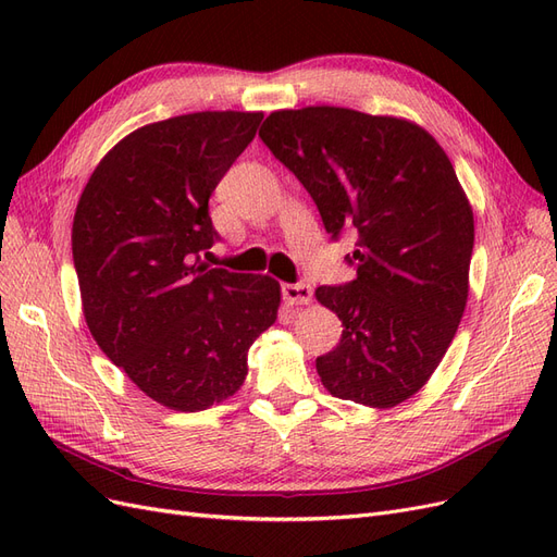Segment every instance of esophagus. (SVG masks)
Returning a JSON list of instances; mask_svg holds the SVG:
<instances>
[{
  "instance_id": "34e87169",
  "label": "esophagus",
  "mask_w": 557,
  "mask_h": 557,
  "mask_svg": "<svg viewBox=\"0 0 557 557\" xmlns=\"http://www.w3.org/2000/svg\"><path fill=\"white\" fill-rule=\"evenodd\" d=\"M283 299H285V305H290V307L309 305V301L313 299V288L309 283H285Z\"/></svg>"
}]
</instances>
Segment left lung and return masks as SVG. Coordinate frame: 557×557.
Returning <instances> with one entry per match:
<instances>
[{
    "mask_svg": "<svg viewBox=\"0 0 557 557\" xmlns=\"http://www.w3.org/2000/svg\"><path fill=\"white\" fill-rule=\"evenodd\" d=\"M260 137L332 239L358 234V276L315 290L344 325L315 360L320 381L339 399L397 407L430 381L467 307L474 213L448 156L411 121L344 107L274 111Z\"/></svg>",
    "mask_w": 557,
    "mask_h": 557,
    "instance_id": "left-lung-1",
    "label": "left lung"
}]
</instances>
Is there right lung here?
Masks as SVG:
<instances>
[{
  "instance_id": "obj_1",
  "label": "right lung",
  "mask_w": 557,
  "mask_h": 557,
  "mask_svg": "<svg viewBox=\"0 0 557 557\" xmlns=\"http://www.w3.org/2000/svg\"><path fill=\"white\" fill-rule=\"evenodd\" d=\"M262 111H199L129 132L95 166L72 225L83 315L144 395L205 411L239 391L248 348L274 325L272 276L211 269L209 197Z\"/></svg>"
}]
</instances>
